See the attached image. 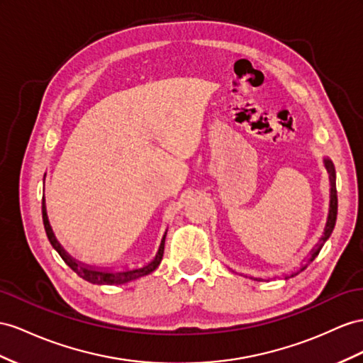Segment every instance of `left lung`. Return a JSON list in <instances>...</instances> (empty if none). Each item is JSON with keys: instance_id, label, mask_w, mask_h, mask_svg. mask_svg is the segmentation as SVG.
I'll return each instance as SVG.
<instances>
[{"instance_id": "1", "label": "left lung", "mask_w": 363, "mask_h": 363, "mask_svg": "<svg viewBox=\"0 0 363 363\" xmlns=\"http://www.w3.org/2000/svg\"><path fill=\"white\" fill-rule=\"evenodd\" d=\"M323 165H325V169H327V172H328V179H330V210H328L327 225H325L323 235H322V238L319 239V244L315 245V248H313V250H311V256H310V259H308V264L314 261L315 256H318V255H319V252H320V250H322L323 244L327 242L328 238L331 236L333 230H334V225H336V219H337V191H336V170H334V165H333V162H331L330 157H323ZM308 264H306V265H308ZM306 265H303V267L301 268V270L297 272V273H293L290 277H293V276H296V274H299L301 272H303L305 268H306ZM250 279H256V281H257V277H252V276H250ZM285 279H288V276H286Z\"/></svg>"}]
</instances>
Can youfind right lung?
<instances>
[{"label":"right lung","instance_id":"1","mask_svg":"<svg viewBox=\"0 0 363 363\" xmlns=\"http://www.w3.org/2000/svg\"><path fill=\"white\" fill-rule=\"evenodd\" d=\"M43 222H44V228H45V235H48L52 247L57 250L58 255L62 257V261L66 262L73 272H75L79 277L84 279V281L90 282V284H96V285H121V284H127L130 281H135V279L150 274L152 272H155L157 265L161 264L162 256H164V244H165V236L167 231L164 233L160 248L155 255V257L152 261H148L139 267H124V268H99V267H93V265H87L82 264L79 261H77L75 257H72L64 247L58 242L57 236H55L52 225L48 218V210H45V199L43 196Z\"/></svg>","mask_w":363,"mask_h":363}]
</instances>
